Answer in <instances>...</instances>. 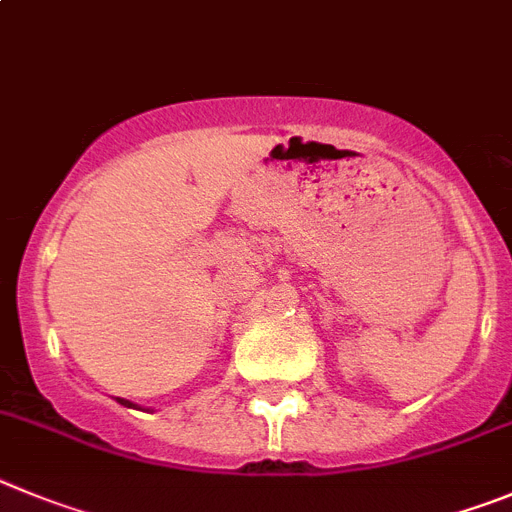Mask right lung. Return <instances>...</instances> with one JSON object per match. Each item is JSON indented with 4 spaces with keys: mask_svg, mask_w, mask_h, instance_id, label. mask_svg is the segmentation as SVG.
<instances>
[{
    "mask_svg": "<svg viewBox=\"0 0 512 512\" xmlns=\"http://www.w3.org/2000/svg\"><path fill=\"white\" fill-rule=\"evenodd\" d=\"M116 401H119L121 406H129V409H131V406H134V403H131V401H126V398H116Z\"/></svg>",
    "mask_w": 512,
    "mask_h": 512,
    "instance_id": "add662e5",
    "label": "right lung"
}]
</instances>
